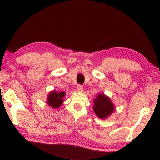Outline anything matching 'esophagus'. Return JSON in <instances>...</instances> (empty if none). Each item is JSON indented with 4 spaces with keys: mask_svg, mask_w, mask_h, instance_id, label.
I'll return each mask as SVG.
<instances>
[{
    "mask_svg": "<svg viewBox=\"0 0 160 160\" xmlns=\"http://www.w3.org/2000/svg\"><path fill=\"white\" fill-rule=\"evenodd\" d=\"M76 89L78 91H83V87L82 85L80 84H78V86L76 87Z\"/></svg>",
    "mask_w": 160,
    "mask_h": 160,
    "instance_id": "34e87169",
    "label": "esophagus"
}]
</instances>
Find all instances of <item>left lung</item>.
I'll return each mask as SVG.
<instances>
[{
	"instance_id": "1",
	"label": "left lung",
	"mask_w": 160,
	"mask_h": 160,
	"mask_svg": "<svg viewBox=\"0 0 160 160\" xmlns=\"http://www.w3.org/2000/svg\"><path fill=\"white\" fill-rule=\"evenodd\" d=\"M114 108L111 100L104 94L98 95L96 99L94 100L93 111L101 119H104L110 115Z\"/></svg>"
}]
</instances>
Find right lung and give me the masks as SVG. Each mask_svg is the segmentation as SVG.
I'll use <instances>...</instances> for the list:
<instances>
[{"label":"right lung","mask_w":160,"mask_h":160,"mask_svg":"<svg viewBox=\"0 0 160 160\" xmlns=\"http://www.w3.org/2000/svg\"><path fill=\"white\" fill-rule=\"evenodd\" d=\"M64 96H65V93H64V91L58 93L55 91H53L48 96V98H47V104L52 108H58L63 102L62 98Z\"/></svg>","instance_id":"1"}]
</instances>
